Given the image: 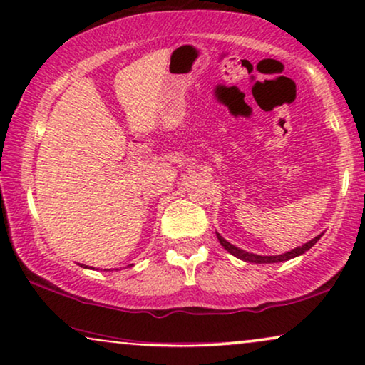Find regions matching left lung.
Masks as SVG:
<instances>
[{
  "instance_id": "8db88e82",
  "label": "left lung",
  "mask_w": 365,
  "mask_h": 365,
  "mask_svg": "<svg viewBox=\"0 0 365 365\" xmlns=\"http://www.w3.org/2000/svg\"><path fill=\"white\" fill-rule=\"evenodd\" d=\"M216 236H217V239H219V242H221V246H222L224 249H226L227 252H231L234 257L241 259V261H244V262H252V264H274V262H284V261H289V259H294V257H297V256H302L304 252L309 251V249H311V247L314 246V244H316V242L319 241V239H321L322 234H319V236L311 239V241L306 242V244H302V246L292 249V251H287V252H284V254H277V256H259V254L247 252V251H244V249L236 247V246H234V244L226 241V239H224L219 232H216Z\"/></svg>"
}]
</instances>
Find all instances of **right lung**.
<instances>
[{
    "mask_svg": "<svg viewBox=\"0 0 365 365\" xmlns=\"http://www.w3.org/2000/svg\"><path fill=\"white\" fill-rule=\"evenodd\" d=\"M131 266H133V264H131ZM83 267H88V266H84V264H83ZM104 271H109V269H104ZM116 271H118V269H116Z\"/></svg>",
    "mask_w": 365,
    "mask_h": 365,
    "instance_id": "1",
    "label": "right lung"
}]
</instances>
